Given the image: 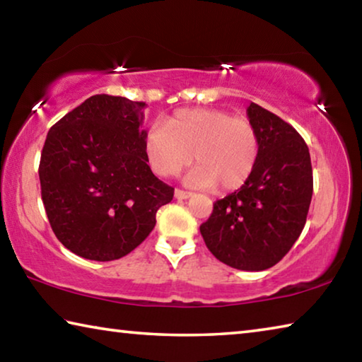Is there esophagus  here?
<instances>
[{
  "label": "esophagus",
  "instance_id": "esophagus-1",
  "mask_svg": "<svg viewBox=\"0 0 362 362\" xmlns=\"http://www.w3.org/2000/svg\"><path fill=\"white\" fill-rule=\"evenodd\" d=\"M192 196H193V193L183 192V189H180V188H177L175 192H174V198L175 199H188V198H192Z\"/></svg>",
  "mask_w": 362,
  "mask_h": 362
}]
</instances>
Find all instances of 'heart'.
I'll return each mask as SVG.
<instances>
[{"instance_id": "heart-1", "label": "heart", "mask_w": 362, "mask_h": 362, "mask_svg": "<svg viewBox=\"0 0 362 362\" xmlns=\"http://www.w3.org/2000/svg\"><path fill=\"white\" fill-rule=\"evenodd\" d=\"M145 153L151 169L161 177L179 174L198 163L185 177L189 187L236 189L254 173L259 159V136L246 118L223 110H180L151 126L145 134Z\"/></svg>"}]
</instances>
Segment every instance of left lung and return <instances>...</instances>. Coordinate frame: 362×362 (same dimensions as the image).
Segmentation results:
<instances>
[{"label":"left lung","mask_w":362,"mask_h":362,"mask_svg":"<svg viewBox=\"0 0 362 362\" xmlns=\"http://www.w3.org/2000/svg\"><path fill=\"white\" fill-rule=\"evenodd\" d=\"M247 118L259 136L252 175L218 199L199 226L207 249L225 265L262 272L289 252L302 233L313 194L310 151L302 136L257 103Z\"/></svg>","instance_id":"obj_1"}]
</instances>
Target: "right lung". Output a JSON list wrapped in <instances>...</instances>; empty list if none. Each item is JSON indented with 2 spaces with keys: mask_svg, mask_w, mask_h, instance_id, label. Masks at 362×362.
I'll list each match as a JSON object with an SVG mask.
<instances>
[{
  "mask_svg": "<svg viewBox=\"0 0 362 362\" xmlns=\"http://www.w3.org/2000/svg\"><path fill=\"white\" fill-rule=\"evenodd\" d=\"M145 107L97 94L47 132L38 170L42 204L57 240L83 259L127 255L173 201L174 188L146 164Z\"/></svg>",
  "mask_w": 362,
  "mask_h": 362,
  "instance_id": "obj_1",
  "label": "right lung"
}]
</instances>
